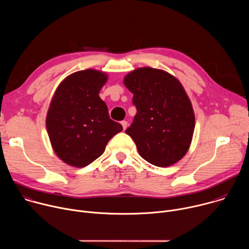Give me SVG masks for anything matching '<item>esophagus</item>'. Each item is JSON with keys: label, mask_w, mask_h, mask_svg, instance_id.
Wrapping results in <instances>:
<instances>
[{"label": "esophagus", "mask_w": 249, "mask_h": 249, "mask_svg": "<svg viewBox=\"0 0 249 249\" xmlns=\"http://www.w3.org/2000/svg\"><path fill=\"white\" fill-rule=\"evenodd\" d=\"M121 124H122V126H123V129L126 130V128H127V126H128V122H127L126 120H123V121H121Z\"/></svg>", "instance_id": "1"}]
</instances>
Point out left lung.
Segmentation results:
<instances>
[{"label":"left lung","instance_id":"obj_1","mask_svg":"<svg viewBox=\"0 0 249 249\" xmlns=\"http://www.w3.org/2000/svg\"><path fill=\"white\" fill-rule=\"evenodd\" d=\"M137 113L126 130L140 156L169 166L187 153L195 127L191 101L179 81L162 70L144 67L124 78Z\"/></svg>","mask_w":249,"mask_h":249}]
</instances>
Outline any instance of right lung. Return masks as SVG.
I'll list each match as a JSON object with an SVG mask.
<instances>
[{
    "mask_svg": "<svg viewBox=\"0 0 249 249\" xmlns=\"http://www.w3.org/2000/svg\"><path fill=\"white\" fill-rule=\"evenodd\" d=\"M107 81L88 69L68 76L57 88L46 117L52 148L67 164L84 167L99 158L108 141L123 130L110 119L98 93Z\"/></svg>",
    "mask_w": 249,
    "mask_h": 249,
    "instance_id": "right-lung-1",
    "label": "right lung"
}]
</instances>
